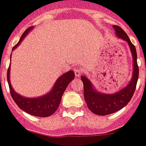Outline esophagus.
<instances>
[{
	"label": "esophagus",
	"instance_id": "1",
	"mask_svg": "<svg viewBox=\"0 0 146 146\" xmlns=\"http://www.w3.org/2000/svg\"><path fill=\"white\" fill-rule=\"evenodd\" d=\"M74 71L76 76H79L81 74V69L80 68H75Z\"/></svg>",
	"mask_w": 146,
	"mask_h": 146
}]
</instances>
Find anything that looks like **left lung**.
Masks as SVG:
<instances>
[{
	"instance_id": "1",
	"label": "left lung",
	"mask_w": 146,
	"mask_h": 146,
	"mask_svg": "<svg viewBox=\"0 0 146 146\" xmlns=\"http://www.w3.org/2000/svg\"><path fill=\"white\" fill-rule=\"evenodd\" d=\"M113 28L117 37L123 39L128 44L133 57V74L130 82L126 86L117 92L110 94L98 92L86 76H81V81L84 83V95L87 106L92 112L100 116L116 112L128 104L135 90L139 76L135 47L121 27L113 25Z\"/></svg>"
}]
</instances>
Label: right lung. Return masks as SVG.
Returning <instances> with one entry per match:
<instances>
[{
	"mask_svg": "<svg viewBox=\"0 0 146 146\" xmlns=\"http://www.w3.org/2000/svg\"><path fill=\"white\" fill-rule=\"evenodd\" d=\"M33 28L34 27H30L26 30L21 35L18 44L13 47V50L21 44L23 39L33 29ZM10 67L11 64L8 69L7 81L10 88L11 95L13 101L21 110L35 117H46L51 116L53 113H54L60 104L61 99L65 88L75 78L73 70H69L61 75L57 79L56 82L54 83L52 89L43 96L35 98L24 97L16 93L11 84Z\"/></svg>",
	"mask_w": 146,
	"mask_h": 146,
	"instance_id": "add662e5",
	"label": "right lung"
}]
</instances>
